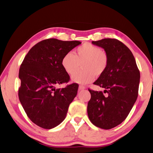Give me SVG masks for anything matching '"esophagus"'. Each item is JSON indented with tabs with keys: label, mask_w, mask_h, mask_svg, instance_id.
<instances>
[{
	"label": "esophagus",
	"mask_w": 153,
	"mask_h": 153,
	"mask_svg": "<svg viewBox=\"0 0 153 153\" xmlns=\"http://www.w3.org/2000/svg\"><path fill=\"white\" fill-rule=\"evenodd\" d=\"M79 90H84V89H85V87L83 86V85H79Z\"/></svg>",
	"instance_id": "obj_1"
}]
</instances>
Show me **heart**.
Masks as SVG:
<instances>
[{"label": "heart", "instance_id": "b5f03b06", "mask_svg": "<svg viewBox=\"0 0 153 153\" xmlns=\"http://www.w3.org/2000/svg\"><path fill=\"white\" fill-rule=\"evenodd\" d=\"M82 70L71 77L72 82L87 84L94 81L95 76L102 75L108 65V56L100 48L90 43H84L75 51V54L68 52L63 57L62 65L65 72L73 75L79 68Z\"/></svg>", "mask_w": 153, "mask_h": 153}]
</instances>
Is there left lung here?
I'll list each match as a JSON object with an SVG mask.
<instances>
[{"instance_id":"1","label":"left lung","mask_w":153,"mask_h":153,"mask_svg":"<svg viewBox=\"0 0 153 153\" xmlns=\"http://www.w3.org/2000/svg\"><path fill=\"white\" fill-rule=\"evenodd\" d=\"M102 48L108 56V65L94 84L104 91L88 89L91 99L88 115L93 124L110 129L127 118L138 96L140 72L132 52L117 39L105 38L91 42ZM107 94L104 96L103 93Z\"/></svg>"}]
</instances>
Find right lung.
I'll return each instance as SVG.
<instances>
[{
  "label": "right lung",
  "mask_w": 153,
  "mask_h": 153,
  "mask_svg": "<svg viewBox=\"0 0 153 153\" xmlns=\"http://www.w3.org/2000/svg\"><path fill=\"white\" fill-rule=\"evenodd\" d=\"M81 44L47 39L33 46L24 59L19 76V100L29 119L38 126L50 129L66 117L78 85L74 83L62 89H56V85L70 80L62 67V58Z\"/></svg>",
  "instance_id": "1"
}]
</instances>
